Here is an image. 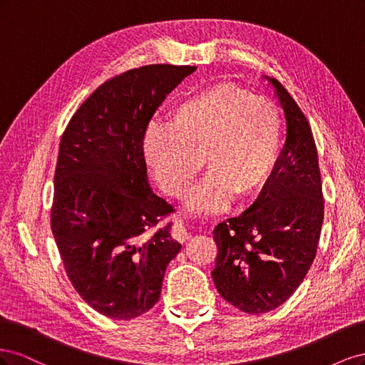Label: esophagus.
<instances>
[{
  "instance_id": "34e87169",
  "label": "esophagus",
  "mask_w": 365,
  "mask_h": 365,
  "mask_svg": "<svg viewBox=\"0 0 365 365\" xmlns=\"http://www.w3.org/2000/svg\"><path fill=\"white\" fill-rule=\"evenodd\" d=\"M172 237L176 239L178 242H185V240L190 239L189 231H187L185 225L182 224V220H176V222L173 224V227H172Z\"/></svg>"
}]
</instances>
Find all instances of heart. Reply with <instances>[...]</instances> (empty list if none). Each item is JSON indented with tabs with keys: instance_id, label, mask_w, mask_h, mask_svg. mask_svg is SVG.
<instances>
[{
	"instance_id": "b5f03b06",
	"label": "heart",
	"mask_w": 365,
	"mask_h": 365,
	"mask_svg": "<svg viewBox=\"0 0 365 365\" xmlns=\"http://www.w3.org/2000/svg\"><path fill=\"white\" fill-rule=\"evenodd\" d=\"M280 146L277 105L231 82L182 98L172 109L169 128L152 125L143 138L148 168L172 197L189 193L205 163L210 172L189 202L196 212H217L236 195L257 197L275 170Z\"/></svg>"
}]
</instances>
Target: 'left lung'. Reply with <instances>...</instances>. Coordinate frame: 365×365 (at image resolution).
<instances>
[{"label": "left lung", "mask_w": 365, "mask_h": 365, "mask_svg": "<svg viewBox=\"0 0 365 365\" xmlns=\"http://www.w3.org/2000/svg\"><path fill=\"white\" fill-rule=\"evenodd\" d=\"M269 82L284 111V148L256 202L213 230L216 289L230 304L252 315L282 306L297 291L314 263L324 219L311 126L284 86Z\"/></svg>", "instance_id": "1"}]
</instances>
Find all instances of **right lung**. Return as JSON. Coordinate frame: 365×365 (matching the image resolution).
Wrapping results in <instances>:
<instances>
[{
  "instance_id": "right-lung-1",
  "label": "right lung",
  "mask_w": 365,
  "mask_h": 365,
  "mask_svg": "<svg viewBox=\"0 0 365 365\" xmlns=\"http://www.w3.org/2000/svg\"><path fill=\"white\" fill-rule=\"evenodd\" d=\"M195 70L155 63L114 76L62 134L51 231L74 289L105 317L130 319L155 306L181 250L172 222L146 237L175 208L149 187L143 138L165 96Z\"/></svg>"
}]
</instances>
